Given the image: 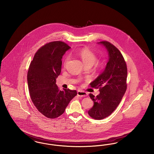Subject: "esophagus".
<instances>
[{"mask_svg":"<svg viewBox=\"0 0 154 154\" xmlns=\"http://www.w3.org/2000/svg\"><path fill=\"white\" fill-rule=\"evenodd\" d=\"M77 95L80 97H85L88 96V94L84 91H82L81 90H79L77 91Z\"/></svg>","mask_w":154,"mask_h":154,"instance_id":"obj_1","label":"esophagus"}]
</instances>
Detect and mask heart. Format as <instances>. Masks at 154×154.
Returning <instances> with one entry per match:
<instances>
[{
  "label": "heart",
  "mask_w": 154,
  "mask_h": 154,
  "mask_svg": "<svg viewBox=\"0 0 154 154\" xmlns=\"http://www.w3.org/2000/svg\"><path fill=\"white\" fill-rule=\"evenodd\" d=\"M79 55L80 58L81 59L82 62L85 66H87V65L92 66L95 63L96 60L97 59V57L95 54L88 48H83L81 50L79 53ZM69 60H70V57L68 56L66 57L65 60V63H64L65 67L66 66V64L69 61ZM97 65L99 67H102L103 66V63H98Z\"/></svg>",
  "instance_id": "heart-1"
}]
</instances>
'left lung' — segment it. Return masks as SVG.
Masks as SVG:
<instances>
[{"instance_id": "8db88e82", "label": "left lung", "mask_w": 154, "mask_h": 154, "mask_svg": "<svg viewBox=\"0 0 154 154\" xmlns=\"http://www.w3.org/2000/svg\"><path fill=\"white\" fill-rule=\"evenodd\" d=\"M98 43L106 48L109 61L102 73L90 83L91 87L99 88L100 94L96 97L89 94L94 104L88 111V114L100 120L112 113L124 95L127 85V66L122 54L114 45L106 41Z\"/></svg>"}]
</instances>
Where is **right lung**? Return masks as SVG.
<instances>
[{
    "label": "right lung",
    "instance_id": "right-lung-1",
    "mask_svg": "<svg viewBox=\"0 0 154 154\" xmlns=\"http://www.w3.org/2000/svg\"><path fill=\"white\" fill-rule=\"evenodd\" d=\"M70 48L62 42L48 43L36 52L30 64L27 80L30 98L37 110L48 118L61 116L77 94L75 90L60 91L56 84L62 57Z\"/></svg>",
    "mask_w": 154,
    "mask_h": 154
}]
</instances>
